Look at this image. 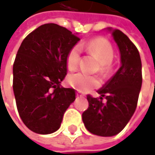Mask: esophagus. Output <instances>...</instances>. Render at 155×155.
I'll use <instances>...</instances> for the list:
<instances>
[{
	"label": "esophagus",
	"mask_w": 155,
	"mask_h": 155,
	"mask_svg": "<svg viewBox=\"0 0 155 155\" xmlns=\"http://www.w3.org/2000/svg\"><path fill=\"white\" fill-rule=\"evenodd\" d=\"M77 96H78V97H82V96H84V94H82L81 92L78 91V92H77Z\"/></svg>",
	"instance_id": "obj_1"
}]
</instances>
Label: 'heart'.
I'll return each mask as SVG.
<instances>
[{
  "mask_svg": "<svg viewBox=\"0 0 155 155\" xmlns=\"http://www.w3.org/2000/svg\"><path fill=\"white\" fill-rule=\"evenodd\" d=\"M82 48L88 53L93 54L100 61L99 70L103 75H108L112 71V61L115 52L111 43L102 37L90 39ZM81 50L78 46H74L70 49L66 57V65L70 71L78 68L80 60ZM68 83L79 92H90L101 85V79L97 76L88 75L83 72L71 74L68 77Z\"/></svg>",
  "mask_w": 155,
  "mask_h": 155,
  "instance_id": "heart-1",
  "label": "heart"
}]
</instances>
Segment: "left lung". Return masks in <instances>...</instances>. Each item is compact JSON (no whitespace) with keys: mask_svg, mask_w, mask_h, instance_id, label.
Instances as JSON below:
<instances>
[{"mask_svg":"<svg viewBox=\"0 0 155 155\" xmlns=\"http://www.w3.org/2000/svg\"><path fill=\"white\" fill-rule=\"evenodd\" d=\"M113 38L121 54V67L114 77L98 91L99 99L87 95L88 108L82 119L85 128L94 135L111 137L126 126L137 107L142 84L141 60L136 46L120 30ZM107 101L102 102L103 97Z\"/></svg>","mask_w":155,"mask_h":155,"instance_id":"obj_1","label":"left lung"}]
</instances>
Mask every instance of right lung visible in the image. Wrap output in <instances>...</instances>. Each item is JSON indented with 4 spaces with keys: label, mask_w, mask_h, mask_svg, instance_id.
Returning <instances> with one entry per match:
<instances>
[{
    "label": "right lung",
    "mask_w": 155,
    "mask_h": 155,
    "mask_svg": "<svg viewBox=\"0 0 155 155\" xmlns=\"http://www.w3.org/2000/svg\"><path fill=\"white\" fill-rule=\"evenodd\" d=\"M80 39L56 24H45L23 40L13 65V90L23 123L38 134H50L75 101V90L61 82L67 75L66 57Z\"/></svg>",
    "instance_id": "add662e5"
}]
</instances>
